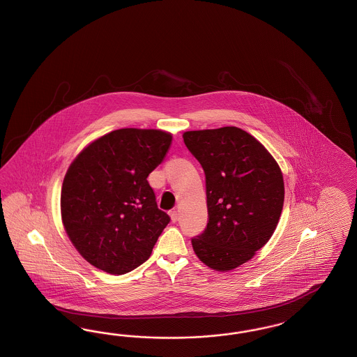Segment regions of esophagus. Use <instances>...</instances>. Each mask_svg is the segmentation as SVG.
Segmentation results:
<instances>
[{
    "instance_id": "34e87169",
    "label": "esophagus",
    "mask_w": 357,
    "mask_h": 357,
    "mask_svg": "<svg viewBox=\"0 0 357 357\" xmlns=\"http://www.w3.org/2000/svg\"><path fill=\"white\" fill-rule=\"evenodd\" d=\"M170 218H172V222H175L179 219V213H178L176 209H172V212H170Z\"/></svg>"
}]
</instances>
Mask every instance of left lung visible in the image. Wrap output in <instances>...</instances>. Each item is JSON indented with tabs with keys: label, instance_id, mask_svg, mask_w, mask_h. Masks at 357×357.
Instances as JSON below:
<instances>
[{
	"label": "left lung",
	"instance_id": "left-lung-1",
	"mask_svg": "<svg viewBox=\"0 0 357 357\" xmlns=\"http://www.w3.org/2000/svg\"><path fill=\"white\" fill-rule=\"evenodd\" d=\"M206 174L208 222L191 240L208 268L232 271L274 234L284 199L282 172L253 135L236 126L183 133Z\"/></svg>",
	"mask_w": 357,
	"mask_h": 357
}]
</instances>
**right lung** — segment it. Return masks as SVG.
Returning <instances> with one entry per match:
<instances>
[{
  "mask_svg": "<svg viewBox=\"0 0 357 357\" xmlns=\"http://www.w3.org/2000/svg\"><path fill=\"white\" fill-rule=\"evenodd\" d=\"M172 133L125 128L83 149L66 172L64 229L91 265L109 274L135 271L150 257L170 222L148 176L165 158Z\"/></svg>",
  "mask_w": 357,
  "mask_h": 357,
  "instance_id": "obj_1",
  "label": "right lung"
}]
</instances>
